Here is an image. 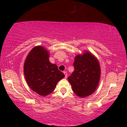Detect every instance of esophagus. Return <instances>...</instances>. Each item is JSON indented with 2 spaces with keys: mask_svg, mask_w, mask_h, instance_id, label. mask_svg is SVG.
<instances>
[{
  "mask_svg": "<svg viewBox=\"0 0 127 127\" xmlns=\"http://www.w3.org/2000/svg\"><path fill=\"white\" fill-rule=\"evenodd\" d=\"M63 73H64V75H65V78H66H66L67 77V72H66V71H64V72H63Z\"/></svg>",
  "mask_w": 127,
  "mask_h": 127,
  "instance_id": "obj_1",
  "label": "esophagus"
}]
</instances>
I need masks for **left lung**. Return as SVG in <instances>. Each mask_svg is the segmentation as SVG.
I'll list each match as a JSON object with an SVG mask.
<instances>
[{
	"label": "left lung",
	"mask_w": 127,
	"mask_h": 127,
	"mask_svg": "<svg viewBox=\"0 0 127 127\" xmlns=\"http://www.w3.org/2000/svg\"><path fill=\"white\" fill-rule=\"evenodd\" d=\"M74 71L68 77L72 90L79 96L86 97L95 92L100 78L98 60L89 52L76 56L73 63Z\"/></svg>",
	"instance_id": "left-lung-1"
}]
</instances>
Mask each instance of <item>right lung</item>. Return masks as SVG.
Wrapping results in <instances>:
<instances>
[{
  "instance_id": "right-lung-1",
  "label": "right lung",
  "mask_w": 127,
  "mask_h": 127,
  "mask_svg": "<svg viewBox=\"0 0 127 127\" xmlns=\"http://www.w3.org/2000/svg\"><path fill=\"white\" fill-rule=\"evenodd\" d=\"M43 47H35L29 52L24 65V73L29 87L40 95L50 94L58 82L64 77L55 64L50 62Z\"/></svg>"
}]
</instances>
